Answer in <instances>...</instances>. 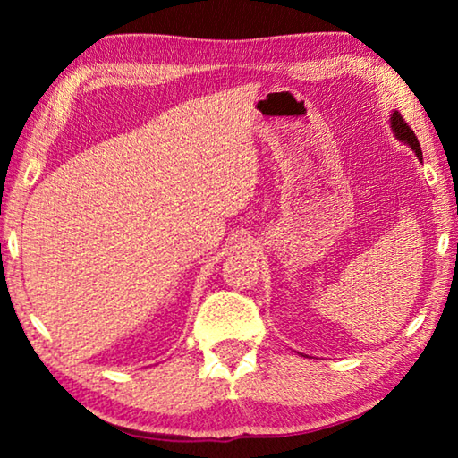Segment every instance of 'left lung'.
<instances>
[{
  "label": "left lung",
  "instance_id": "8db88e82",
  "mask_svg": "<svg viewBox=\"0 0 458 458\" xmlns=\"http://www.w3.org/2000/svg\"><path fill=\"white\" fill-rule=\"evenodd\" d=\"M392 129H394V133H396V137L400 139V141H404V143H408L410 147H412L414 153H416V157L422 161L420 143H418L414 131L410 129V125H408V123L404 121V117H402L398 111H394V114H392Z\"/></svg>",
  "mask_w": 458,
  "mask_h": 458
}]
</instances>
